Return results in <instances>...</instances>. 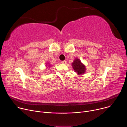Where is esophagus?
Returning a JSON list of instances; mask_svg holds the SVG:
<instances>
[{"label":"esophagus","instance_id":"obj_1","mask_svg":"<svg viewBox=\"0 0 127 127\" xmlns=\"http://www.w3.org/2000/svg\"><path fill=\"white\" fill-rule=\"evenodd\" d=\"M61 63L62 64H66V61H61Z\"/></svg>","mask_w":127,"mask_h":127}]
</instances>
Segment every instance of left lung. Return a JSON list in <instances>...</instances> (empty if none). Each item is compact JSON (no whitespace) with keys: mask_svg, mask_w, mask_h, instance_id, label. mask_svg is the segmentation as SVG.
I'll return each mask as SVG.
<instances>
[{"mask_svg":"<svg viewBox=\"0 0 127 127\" xmlns=\"http://www.w3.org/2000/svg\"><path fill=\"white\" fill-rule=\"evenodd\" d=\"M72 66L75 71L78 75L84 74L86 71V67L79 59H75L72 63Z\"/></svg>","mask_w":127,"mask_h":127,"instance_id":"1","label":"left lung"}]
</instances>
